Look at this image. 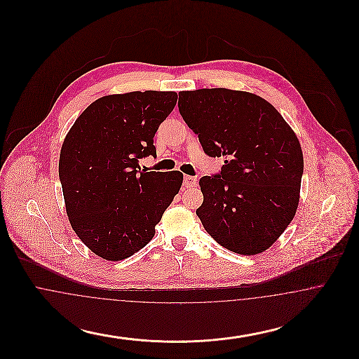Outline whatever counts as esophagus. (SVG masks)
Wrapping results in <instances>:
<instances>
[{"label":"esophagus","mask_w":359,"mask_h":359,"mask_svg":"<svg viewBox=\"0 0 359 359\" xmlns=\"http://www.w3.org/2000/svg\"><path fill=\"white\" fill-rule=\"evenodd\" d=\"M183 186L187 188L195 187V186H196V177L186 175V176L183 177Z\"/></svg>","instance_id":"obj_1"}]
</instances>
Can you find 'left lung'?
Instances as JSON below:
<instances>
[{
  "instance_id": "8db88e82",
  "label": "left lung",
  "mask_w": 359,
  "mask_h": 359,
  "mask_svg": "<svg viewBox=\"0 0 359 359\" xmlns=\"http://www.w3.org/2000/svg\"><path fill=\"white\" fill-rule=\"evenodd\" d=\"M177 106L205 154L226 158L219 173L199 180L196 215L205 231L234 253H262L299 205L304 160L294 132L271 103L246 91H180Z\"/></svg>"
}]
</instances>
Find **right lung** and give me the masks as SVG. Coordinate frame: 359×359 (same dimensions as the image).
Returning <instances> with one entry per match:
<instances>
[{"label": "right lung", "instance_id": "add662e5", "mask_svg": "<svg viewBox=\"0 0 359 359\" xmlns=\"http://www.w3.org/2000/svg\"><path fill=\"white\" fill-rule=\"evenodd\" d=\"M177 101L175 91H133L91 103L65 138L59 158L69 223L86 246L109 261L133 256L183 183L179 171L147 172L154 133Z\"/></svg>", "mask_w": 359, "mask_h": 359}]
</instances>
